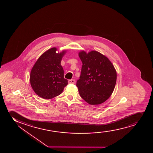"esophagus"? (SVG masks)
<instances>
[{"label": "esophagus", "mask_w": 153, "mask_h": 153, "mask_svg": "<svg viewBox=\"0 0 153 153\" xmlns=\"http://www.w3.org/2000/svg\"><path fill=\"white\" fill-rule=\"evenodd\" d=\"M75 79H69L68 81L69 84H74L75 83Z\"/></svg>", "instance_id": "esophagus-1"}]
</instances>
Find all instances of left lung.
Masks as SVG:
<instances>
[{
	"label": "left lung",
	"mask_w": 153,
	"mask_h": 153,
	"mask_svg": "<svg viewBox=\"0 0 153 153\" xmlns=\"http://www.w3.org/2000/svg\"><path fill=\"white\" fill-rule=\"evenodd\" d=\"M79 56L83 63L76 82L79 95L90 105L103 103L112 94L116 84L114 66L107 56L95 51H82Z\"/></svg>",
	"instance_id": "obj_1"
}]
</instances>
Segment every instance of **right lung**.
<instances>
[{"mask_svg":"<svg viewBox=\"0 0 153 153\" xmlns=\"http://www.w3.org/2000/svg\"><path fill=\"white\" fill-rule=\"evenodd\" d=\"M56 48H53L44 52L36 62L30 74L32 89L44 99H51L60 95L68 84L61 65L66 51L56 53Z\"/></svg>","mask_w":153,"mask_h":153,"instance_id":"obj_1","label":"right lung"}]
</instances>
